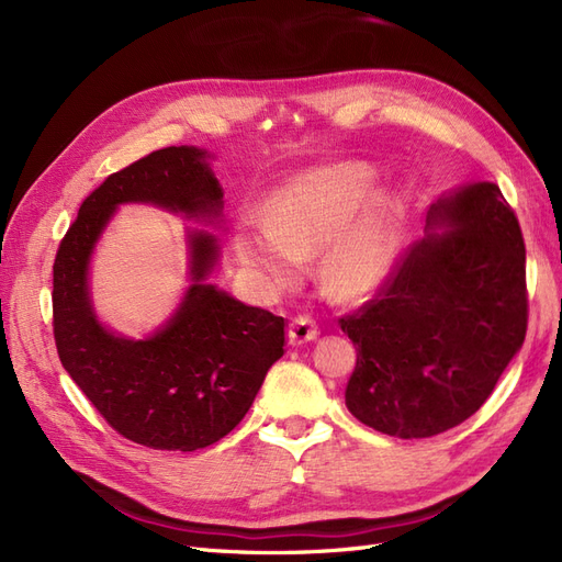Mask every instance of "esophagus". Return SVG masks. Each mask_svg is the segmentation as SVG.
<instances>
[{"instance_id":"esophagus-1","label":"esophagus","mask_w":562,"mask_h":562,"mask_svg":"<svg viewBox=\"0 0 562 562\" xmlns=\"http://www.w3.org/2000/svg\"><path fill=\"white\" fill-rule=\"evenodd\" d=\"M316 337H318V326L312 316H297L293 318L291 326H288V345L293 347L307 345Z\"/></svg>"}]
</instances>
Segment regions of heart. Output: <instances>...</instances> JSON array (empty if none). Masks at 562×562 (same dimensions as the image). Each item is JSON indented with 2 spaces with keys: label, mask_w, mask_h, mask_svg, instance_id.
<instances>
[{
  "label": "heart",
  "mask_w": 562,
  "mask_h": 562,
  "mask_svg": "<svg viewBox=\"0 0 562 562\" xmlns=\"http://www.w3.org/2000/svg\"><path fill=\"white\" fill-rule=\"evenodd\" d=\"M375 168L363 161L318 166L288 180L271 199L269 220L236 229L239 260L271 288L293 285L302 262L321 250V283L339 302L370 297L389 279L403 246L407 209L378 194Z\"/></svg>",
  "instance_id": "obj_1"
}]
</instances>
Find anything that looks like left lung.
<instances>
[{
    "mask_svg": "<svg viewBox=\"0 0 562 562\" xmlns=\"http://www.w3.org/2000/svg\"><path fill=\"white\" fill-rule=\"evenodd\" d=\"M427 229L378 295L339 318L359 351L349 413L398 438H429L469 419L527 330L522 232L499 187L473 182L440 196Z\"/></svg>",
    "mask_w": 562,
    "mask_h": 562,
    "instance_id": "obj_1",
    "label": "left lung"
}]
</instances>
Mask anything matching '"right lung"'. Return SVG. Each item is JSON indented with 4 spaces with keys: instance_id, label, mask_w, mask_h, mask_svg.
Instances as JSON below:
<instances>
[{
    "instance_id": "add662e5",
    "label": "right lung",
    "mask_w": 562,
    "mask_h": 562,
    "mask_svg": "<svg viewBox=\"0 0 562 562\" xmlns=\"http://www.w3.org/2000/svg\"><path fill=\"white\" fill-rule=\"evenodd\" d=\"M199 147H164L112 173L83 199L54 262V337L63 368L110 427L151 450L194 452L244 419L283 356V318L209 283L220 246L190 229L192 285L145 339L108 330L89 291L91 252L122 203H151L215 223L223 187Z\"/></svg>"
}]
</instances>
